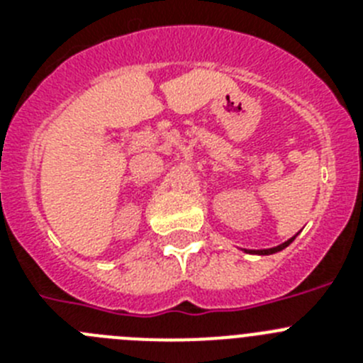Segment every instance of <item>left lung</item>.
<instances>
[{"label": "left lung", "instance_id": "1", "mask_svg": "<svg viewBox=\"0 0 363 363\" xmlns=\"http://www.w3.org/2000/svg\"><path fill=\"white\" fill-rule=\"evenodd\" d=\"M294 238H296V234H294L293 238H289V240H287V242L280 243V245H277V247H271V249H243V251H245V252H249V255H259V256L274 255V252H280V251H284L285 247H287V245H291V243H293V240H294Z\"/></svg>", "mask_w": 363, "mask_h": 363}]
</instances>
